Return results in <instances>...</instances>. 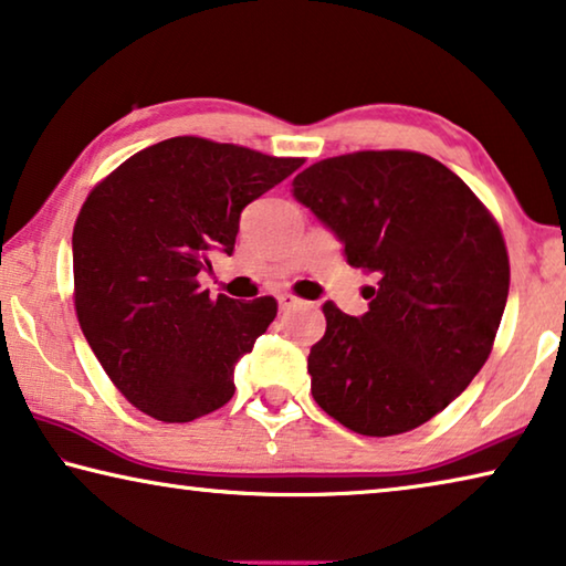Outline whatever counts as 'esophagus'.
<instances>
[{"mask_svg":"<svg viewBox=\"0 0 566 566\" xmlns=\"http://www.w3.org/2000/svg\"><path fill=\"white\" fill-rule=\"evenodd\" d=\"M276 300H280V310H294V307H300V304H302V300H297V297H294V294H280V297H276Z\"/></svg>","mask_w":566,"mask_h":566,"instance_id":"34e87169","label":"esophagus"}]
</instances>
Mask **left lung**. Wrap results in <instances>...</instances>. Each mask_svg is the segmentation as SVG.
<instances>
[{"label":"left lung","mask_w":566,"mask_h":566,"mask_svg":"<svg viewBox=\"0 0 566 566\" xmlns=\"http://www.w3.org/2000/svg\"><path fill=\"white\" fill-rule=\"evenodd\" d=\"M294 199L378 276L370 310L325 302L307 370L317 406L360 436H398L455 400L489 360L509 297L496 219L451 168L416 150H357L304 168Z\"/></svg>","instance_id":"obj_1"}]
</instances>
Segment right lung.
<instances>
[{
    "instance_id": "1",
    "label": "right lung",
    "mask_w": 566,
    "mask_h": 566,
    "mask_svg": "<svg viewBox=\"0 0 566 566\" xmlns=\"http://www.w3.org/2000/svg\"><path fill=\"white\" fill-rule=\"evenodd\" d=\"M304 164L178 136L103 178L73 229L75 312L128 402L164 423L227 406L234 367L276 317V300H217L199 274L231 254L244 206Z\"/></svg>"
}]
</instances>
